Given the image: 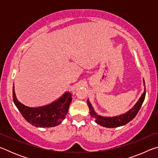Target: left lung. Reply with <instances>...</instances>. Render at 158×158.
Masks as SVG:
<instances>
[{
    "instance_id": "obj_1",
    "label": "left lung",
    "mask_w": 158,
    "mask_h": 158,
    "mask_svg": "<svg viewBox=\"0 0 158 158\" xmlns=\"http://www.w3.org/2000/svg\"><path fill=\"white\" fill-rule=\"evenodd\" d=\"M143 84H145L143 80ZM145 85V84H144ZM146 96V89L144 90L143 94L139 98V100H138L137 103L135 104V105L128 111L126 113L124 114L119 115V116H114V117H106V116H99L95 113V111L93 109L91 104L89 102V100H87V105L89 106L90 114L91 117L95 119V123H97L98 125H101V126L112 128V127H117L120 126H123L125 124H127L130 121L136 116V115L137 114L138 111H139L141 105L144 101Z\"/></svg>"
}]
</instances>
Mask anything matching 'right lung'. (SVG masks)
Instances as JSON below:
<instances>
[{"instance_id": "add662e5", "label": "right lung", "mask_w": 158, "mask_h": 158, "mask_svg": "<svg viewBox=\"0 0 158 158\" xmlns=\"http://www.w3.org/2000/svg\"><path fill=\"white\" fill-rule=\"evenodd\" d=\"M12 97L15 106L26 121L37 127H52L61 123L65 118L73 100L71 93L66 92L60 98L49 105L38 107H29L17 100L14 85Z\"/></svg>"}]
</instances>
